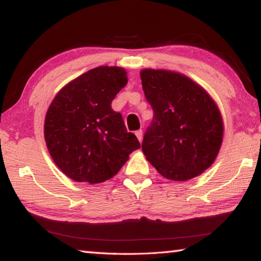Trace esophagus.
Here are the masks:
<instances>
[{"instance_id": "obj_1", "label": "esophagus", "mask_w": 261, "mask_h": 261, "mask_svg": "<svg viewBox=\"0 0 261 261\" xmlns=\"http://www.w3.org/2000/svg\"><path fill=\"white\" fill-rule=\"evenodd\" d=\"M136 136H137V138H138V140H139V141L143 140V130H138V131H136Z\"/></svg>"}]
</instances>
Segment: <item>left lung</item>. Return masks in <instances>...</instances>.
<instances>
[{"instance_id": "8db88e82", "label": "left lung", "mask_w": 261, "mask_h": 261, "mask_svg": "<svg viewBox=\"0 0 261 261\" xmlns=\"http://www.w3.org/2000/svg\"><path fill=\"white\" fill-rule=\"evenodd\" d=\"M143 90L153 109L141 148L163 177L188 180L212 166L223 138V122L210 94L184 74L144 69Z\"/></svg>"}]
</instances>
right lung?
Returning <instances> with one entry per match:
<instances>
[{
  "instance_id": "1",
  "label": "right lung",
  "mask_w": 261,
  "mask_h": 261,
  "mask_svg": "<svg viewBox=\"0 0 261 261\" xmlns=\"http://www.w3.org/2000/svg\"><path fill=\"white\" fill-rule=\"evenodd\" d=\"M126 71L98 67L73 79L57 93L47 110L45 139L56 166L76 182L96 184L118 173L136 149L112 101L126 85Z\"/></svg>"
}]
</instances>
